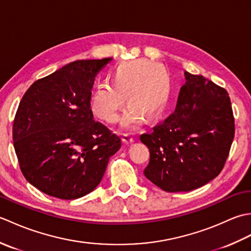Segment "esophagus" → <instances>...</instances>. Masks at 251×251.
<instances>
[{
	"instance_id": "obj_1",
	"label": "esophagus",
	"mask_w": 251,
	"mask_h": 251,
	"mask_svg": "<svg viewBox=\"0 0 251 251\" xmlns=\"http://www.w3.org/2000/svg\"><path fill=\"white\" fill-rule=\"evenodd\" d=\"M122 140L125 143H131L134 142L135 137L132 134H128V132H127V134H122Z\"/></svg>"
}]
</instances>
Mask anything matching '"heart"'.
I'll list each match as a JSON object with an SVG mask.
<instances>
[{
	"mask_svg": "<svg viewBox=\"0 0 251 251\" xmlns=\"http://www.w3.org/2000/svg\"><path fill=\"white\" fill-rule=\"evenodd\" d=\"M108 84L96 88L92 98L94 114L109 124L120 119L126 95L130 104L123 117V125L132 127L139 124L145 115L152 119L166 103L169 85L163 69L148 60L123 62L108 74Z\"/></svg>",
	"mask_w": 251,
	"mask_h": 251,
	"instance_id": "b5f03b06",
	"label": "heart"
}]
</instances>
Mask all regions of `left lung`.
<instances>
[{
  "label": "left lung",
  "mask_w": 251,
  "mask_h": 251,
  "mask_svg": "<svg viewBox=\"0 0 251 251\" xmlns=\"http://www.w3.org/2000/svg\"><path fill=\"white\" fill-rule=\"evenodd\" d=\"M184 76L176 110L140 137L150 150L143 174L166 192H189L215 179L235 134L226 90L202 75Z\"/></svg>",
  "instance_id": "left-lung-1"
}]
</instances>
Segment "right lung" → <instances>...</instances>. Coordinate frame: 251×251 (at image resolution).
I'll use <instances>...</instances> for the list:
<instances>
[{"label": "right lung", "instance_id": "1", "mask_svg": "<svg viewBox=\"0 0 251 251\" xmlns=\"http://www.w3.org/2000/svg\"><path fill=\"white\" fill-rule=\"evenodd\" d=\"M112 58L77 60L40 78L21 99L13 141L25 178L43 193L79 199L102 179L121 138L95 122L90 98L95 77Z\"/></svg>", "mask_w": 251, "mask_h": 251}]
</instances>
